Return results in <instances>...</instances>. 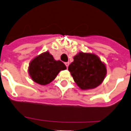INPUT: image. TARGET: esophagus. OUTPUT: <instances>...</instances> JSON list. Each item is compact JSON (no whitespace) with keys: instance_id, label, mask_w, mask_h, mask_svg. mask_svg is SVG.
Here are the masks:
<instances>
[{"instance_id":"1","label":"esophagus","mask_w":131,"mask_h":131,"mask_svg":"<svg viewBox=\"0 0 131 131\" xmlns=\"http://www.w3.org/2000/svg\"><path fill=\"white\" fill-rule=\"evenodd\" d=\"M69 64V62H65V65L67 67H68Z\"/></svg>"}]
</instances>
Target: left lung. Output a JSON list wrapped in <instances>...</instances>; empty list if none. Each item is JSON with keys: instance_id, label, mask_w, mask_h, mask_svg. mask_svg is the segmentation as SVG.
I'll use <instances>...</instances> for the list:
<instances>
[{"instance_id": "8db88e82", "label": "left lung", "mask_w": 131, "mask_h": 131, "mask_svg": "<svg viewBox=\"0 0 131 131\" xmlns=\"http://www.w3.org/2000/svg\"><path fill=\"white\" fill-rule=\"evenodd\" d=\"M78 86L82 90L93 89L101 84L107 74V69L96 54L80 52L74 57L68 67Z\"/></svg>"}]
</instances>
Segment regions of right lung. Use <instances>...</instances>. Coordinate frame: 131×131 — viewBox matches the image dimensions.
Returning <instances> with one entry per match:
<instances>
[{
    "label": "right lung",
    "instance_id": "add662e5",
    "mask_svg": "<svg viewBox=\"0 0 131 131\" xmlns=\"http://www.w3.org/2000/svg\"><path fill=\"white\" fill-rule=\"evenodd\" d=\"M66 69L62 62L55 60L49 52H46L31 60L29 67V74L34 82L47 85L56 78L60 71Z\"/></svg>",
    "mask_w": 131,
    "mask_h": 131
}]
</instances>
